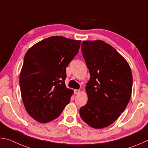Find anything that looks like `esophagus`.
<instances>
[{
  "instance_id": "1",
  "label": "esophagus",
  "mask_w": 148,
  "mask_h": 148,
  "mask_svg": "<svg viewBox=\"0 0 148 148\" xmlns=\"http://www.w3.org/2000/svg\"><path fill=\"white\" fill-rule=\"evenodd\" d=\"M80 92H81V91H80V90H74V93L75 94H79Z\"/></svg>"
}]
</instances>
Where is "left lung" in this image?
Instances as JSON below:
<instances>
[{"label": "left lung", "instance_id": "8db88e82", "mask_svg": "<svg viewBox=\"0 0 148 148\" xmlns=\"http://www.w3.org/2000/svg\"><path fill=\"white\" fill-rule=\"evenodd\" d=\"M81 51L90 73L86 86L88 102L79 113L95 129L109 126L123 112L130 100L133 77L126 60L101 40L84 41Z\"/></svg>", "mask_w": 148, "mask_h": 148}]
</instances>
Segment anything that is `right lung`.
<instances>
[{
  "mask_svg": "<svg viewBox=\"0 0 148 148\" xmlns=\"http://www.w3.org/2000/svg\"><path fill=\"white\" fill-rule=\"evenodd\" d=\"M81 41L51 36L26 53L19 84L25 108L31 117L47 123L58 117L73 93L65 84L66 67L78 53Z\"/></svg>",
  "mask_w": 148,
  "mask_h": 148,
  "instance_id": "obj_1",
  "label": "right lung"
}]
</instances>
